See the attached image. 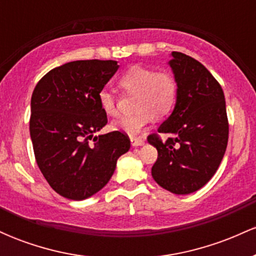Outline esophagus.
I'll use <instances>...</instances> for the list:
<instances>
[{
	"label": "esophagus",
	"mask_w": 256,
	"mask_h": 256,
	"mask_svg": "<svg viewBox=\"0 0 256 256\" xmlns=\"http://www.w3.org/2000/svg\"><path fill=\"white\" fill-rule=\"evenodd\" d=\"M130 140H131L132 146H138L144 144V138L142 137H131Z\"/></svg>",
	"instance_id": "esophagus-1"
}]
</instances>
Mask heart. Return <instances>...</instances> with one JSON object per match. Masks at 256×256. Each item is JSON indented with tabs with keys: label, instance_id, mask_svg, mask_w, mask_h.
I'll return each instance as SVG.
<instances>
[{
	"label": "heart",
	"instance_id": "heart-1",
	"mask_svg": "<svg viewBox=\"0 0 256 256\" xmlns=\"http://www.w3.org/2000/svg\"><path fill=\"white\" fill-rule=\"evenodd\" d=\"M120 86L128 94H136L134 112L113 120L110 128L134 136L146 125L158 118L168 116L178 98V84L172 73L155 71L149 67L134 66L120 77ZM98 104L107 116L118 113V102L113 91L104 88L98 92Z\"/></svg>",
	"mask_w": 256,
	"mask_h": 256
}]
</instances>
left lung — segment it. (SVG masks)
I'll return each mask as SVG.
<instances>
[{"mask_svg":"<svg viewBox=\"0 0 256 256\" xmlns=\"http://www.w3.org/2000/svg\"><path fill=\"white\" fill-rule=\"evenodd\" d=\"M178 84L176 107L148 142L158 149L155 182L177 195L201 189L216 172L228 140L224 91L207 68L183 52L170 60ZM158 134H167L162 141Z\"/></svg>","mask_w":256,"mask_h":256,"instance_id":"obj_1","label":"left lung"}]
</instances>
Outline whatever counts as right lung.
<instances>
[{"instance_id": "1", "label": "right lung", "mask_w": 256, "mask_h": 256, "mask_svg": "<svg viewBox=\"0 0 256 256\" xmlns=\"http://www.w3.org/2000/svg\"><path fill=\"white\" fill-rule=\"evenodd\" d=\"M119 66L113 60H78L52 68L31 98L30 136L40 172L58 195L80 201L110 182L130 140L107 124L98 92Z\"/></svg>"}]
</instances>
